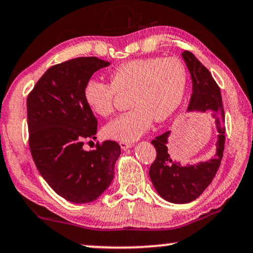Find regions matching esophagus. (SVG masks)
<instances>
[{
  "instance_id": "obj_1",
  "label": "esophagus",
  "mask_w": 253,
  "mask_h": 253,
  "mask_svg": "<svg viewBox=\"0 0 253 253\" xmlns=\"http://www.w3.org/2000/svg\"><path fill=\"white\" fill-rule=\"evenodd\" d=\"M119 144H120L121 149H124V150H127V149H129V148L133 147L132 142H126V141H121V142H119Z\"/></svg>"
}]
</instances>
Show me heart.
<instances>
[{
    "instance_id": "obj_1",
    "label": "heart",
    "mask_w": 253,
    "mask_h": 253,
    "mask_svg": "<svg viewBox=\"0 0 253 253\" xmlns=\"http://www.w3.org/2000/svg\"><path fill=\"white\" fill-rule=\"evenodd\" d=\"M111 84L91 79L83 89L87 109L99 117L113 112L117 92H129L133 107L110 121L104 135L118 141H134L147 132L153 120L161 123L176 112L187 86V70L181 60L142 58L123 62L110 73Z\"/></svg>"
}]
</instances>
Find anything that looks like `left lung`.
I'll list each match as a JSON object with an SVG mask.
<instances>
[{
	"label": "left lung",
	"mask_w": 253,
	"mask_h": 253,
	"mask_svg": "<svg viewBox=\"0 0 253 253\" xmlns=\"http://www.w3.org/2000/svg\"><path fill=\"white\" fill-rule=\"evenodd\" d=\"M192 80V95L186 112L208 113L215 120L216 143L215 155L208 161L195 164H181L168 151L171 130L155 137L151 144L156 148V160L151 164L149 176L157 193L172 204H188L199 198L210 186L221 164L224 150V111L220 87L206 67L187 50L181 53Z\"/></svg>",
	"instance_id": "obj_1"
}]
</instances>
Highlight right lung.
I'll return each instance as SVG.
<instances>
[{"label": "right lung", "mask_w": 253, "mask_h": 253, "mask_svg": "<svg viewBox=\"0 0 253 253\" xmlns=\"http://www.w3.org/2000/svg\"><path fill=\"white\" fill-rule=\"evenodd\" d=\"M109 61L82 56L47 69L28 97L30 149L40 174L60 197L74 204L96 200L112 183L121 154L114 141L84 150L95 139L97 119L83 99L92 74Z\"/></svg>", "instance_id": "1"}]
</instances>
